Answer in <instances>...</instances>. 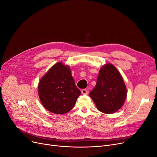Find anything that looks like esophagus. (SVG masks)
Listing matches in <instances>:
<instances>
[{
    "label": "esophagus",
    "instance_id": "34e87169",
    "mask_svg": "<svg viewBox=\"0 0 157 157\" xmlns=\"http://www.w3.org/2000/svg\"><path fill=\"white\" fill-rule=\"evenodd\" d=\"M82 93L83 94H88V93H89V91L86 90V89H83L82 90Z\"/></svg>",
    "mask_w": 157,
    "mask_h": 157
}]
</instances>
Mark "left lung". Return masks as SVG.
Returning <instances> with one entry per match:
<instances>
[{"label":"left lung","mask_w":157,"mask_h":157,"mask_svg":"<svg viewBox=\"0 0 157 157\" xmlns=\"http://www.w3.org/2000/svg\"><path fill=\"white\" fill-rule=\"evenodd\" d=\"M98 110L105 114L114 113L123 106L127 89L120 73L111 63L101 67L96 85L90 94Z\"/></svg>","instance_id":"1"}]
</instances>
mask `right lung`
<instances>
[{
    "label": "right lung",
    "mask_w": 157,
    "mask_h": 157,
    "mask_svg": "<svg viewBox=\"0 0 157 157\" xmlns=\"http://www.w3.org/2000/svg\"><path fill=\"white\" fill-rule=\"evenodd\" d=\"M38 94L46 110L61 114L73 109L81 91L75 86L69 66L59 62L40 79Z\"/></svg>",
    "instance_id": "right-lung-1"
}]
</instances>
